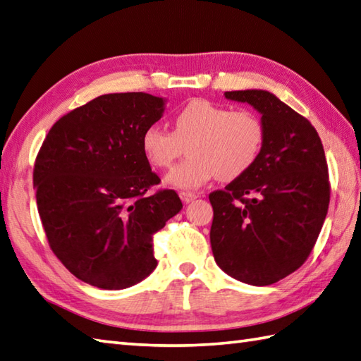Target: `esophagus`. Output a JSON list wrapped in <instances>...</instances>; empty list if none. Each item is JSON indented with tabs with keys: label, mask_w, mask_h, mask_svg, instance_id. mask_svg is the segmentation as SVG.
Instances as JSON below:
<instances>
[{
	"label": "esophagus",
	"mask_w": 361,
	"mask_h": 361,
	"mask_svg": "<svg viewBox=\"0 0 361 361\" xmlns=\"http://www.w3.org/2000/svg\"><path fill=\"white\" fill-rule=\"evenodd\" d=\"M198 195L197 194H194V192H185V190H181L180 192V198L185 203H190V202H194L195 198H197Z\"/></svg>",
	"instance_id": "1"
}]
</instances>
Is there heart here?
I'll list each match as a JSON object with an SVG mask.
<instances>
[{
	"mask_svg": "<svg viewBox=\"0 0 361 361\" xmlns=\"http://www.w3.org/2000/svg\"><path fill=\"white\" fill-rule=\"evenodd\" d=\"M265 124L251 110L194 99L175 113L172 132L161 126L144 130V157L157 169H169L185 147L189 157L169 173L167 183L181 189H197L219 176L240 178L257 163L265 144Z\"/></svg>",
	"mask_w": 361,
	"mask_h": 361,
	"instance_id": "heart-1",
	"label": "heart"
}]
</instances>
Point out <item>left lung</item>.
I'll return each mask as SVG.
<instances>
[{
    "label": "left lung",
    "instance_id": "1",
    "mask_svg": "<svg viewBox=\"0 0 361 361\" xmlns=\"http://www.w3.org/2000/svg\"><path fill=\"white\" fill-rule=\"evenodd\" d=\"M225 97L255 106L267 135L251 171L209 194L212 255L231 278L270 286L307 260L323 228L331 200L323 142L307 118L268 91Z\"/></svg>",
    "mask_w": 361,
    "mask_h": 361
}]
</instances>
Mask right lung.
I'll use <instances>...</instances> for the list:
<instances>
[{
  "label": "right lung",
  "mask_w": 361,
  "mask_h": 361,
  "mask_svg": "<svg viewBox=\"0 0 361 361\" xmlns=\"http://www.w3.org/2000/svg\"><path fill=\"white\" fill-rule=\"evenodd\" d=\"M164 101L147 93L99 96L60 118L34 164L37 208L54 255L104 290L132 287L157 268L153 235L183 208L144 157V130Z\"/></svg>",
  "instance_id": "right-lung-1"
}]
</instances>
